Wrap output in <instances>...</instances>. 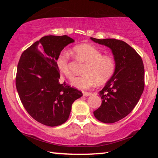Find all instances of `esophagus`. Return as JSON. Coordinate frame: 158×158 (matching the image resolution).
I'll use <instances>...</instances> for the list:
<instances>
[{
	"label": "esophagus",
	"instance_id": "34e87169",
	"mask_svg": "<svg viewBox=\"0 0 158 158\" xmlns=\"http://www.w3.org/2000/svg\"><path fill=\"white\" fill-rule=\"evenodd\" d=\"M92 93H89V92H83V95L84 96H85V97H88V96L91 95Z\"/></svg>",
	"mask_w": 158,
	"mask_h": 158
}]
</instances>
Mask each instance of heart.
I'll return each instance as SVG.
<instances>
[{"mask_svg":"<svg viewBox=\"0 0 158 158\" xmlns=\"http://www.w3.org/2000/svg\"><path fill=\"white\" fill-rule=\"evenodd\" d=\"M73 52L78 60L85 65L82 74L72 81V85L79 89H88L95 85L103 84L111 78L116 70V61L108 55H102L100 50L90 44H80L73 48ZM56 65L60 73L68 79H71L73 74L69 69V55L63 52L58 56Z\"/></svg>","mask_w":158,"mask_h":158,"instance_id":"obj_1","label":"heart"}]
</instances>
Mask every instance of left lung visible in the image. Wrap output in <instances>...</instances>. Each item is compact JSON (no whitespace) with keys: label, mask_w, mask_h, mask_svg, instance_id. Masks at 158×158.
Listing matches in <instances>:
<instances>
[{"label":"left lung","mask_w":158,"mask_h":158,"mask_svg":"<svg viewBox=\"0 0 158 158\" xmlns=\"http://www.w3.org/2000/svg\"><path fill=\"white\" fill-rule=\"evenodd\" d=\"M90 39L110 48L116 61L114 74L99 92L102 100L101 106L93 112L98 121L113 123L127 116L139 100L145 85L143 63L126 42L110 38Z\"/></svg>","instance_id":"1"}]
</instances>
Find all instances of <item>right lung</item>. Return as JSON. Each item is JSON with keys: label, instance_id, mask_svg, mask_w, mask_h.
<instances>
[{"label": "right lung", "instance_id": "right-lung-1", "mask_svg": "<svg viewBox=\"0 0 158 158\" xmlns=\"http://www.w3.org/2000/svg\"><path fill=\"white\" fill-rule=\"evenodd\" d=\"M74 40L68 35H47L21 54L18 63L16 88L21 103L37 122L50 127L67 121L72 105L82 93L59 82L56 58Z\"/></svg>", "mask_w": 158, "mask_h": 158}]
</instances>
